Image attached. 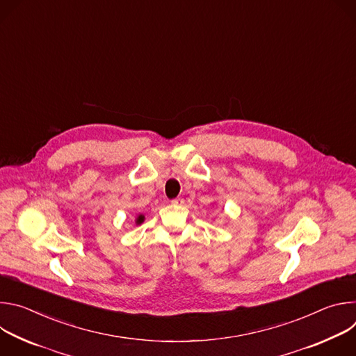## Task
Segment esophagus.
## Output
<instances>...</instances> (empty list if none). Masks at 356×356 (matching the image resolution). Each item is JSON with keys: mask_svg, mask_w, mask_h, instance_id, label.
<instances>
[{"mask_svg": "<svg viewBox=\"0 0 356 356\" xmlns=\"http://www.w3.org/2000/svg\"><path fill=\"white\" fill-rule=\"evenodd\" d=\"M172 204H175V206H181V204H184V200H183L181 197L173 198V200H172Z\"/></svg>", "mask_w": 356, "mask_h": 356, "instance_id": "1", "label": "esophagus"}]
</instances>
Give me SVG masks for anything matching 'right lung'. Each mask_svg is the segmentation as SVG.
Masks as SVG:
<instances>
[{
    "instance_id": "right-lung-1",
    "label": "right lung",
    "mask_w": 356,
    "mask_h": 356,
    "mask_svg": "<svg viewBox=\"0 0 356 356\" xmlns=\"http://www.w3.org/2000/svg\"><path fill=\"white\" fill-rule=\"evenodd\" d=\"M142 221H143V216H139V217H138V220H136V224H140Z\"/></svg>"
}]
</instances>
